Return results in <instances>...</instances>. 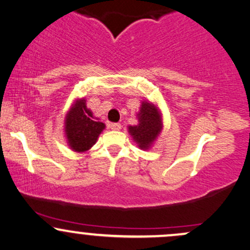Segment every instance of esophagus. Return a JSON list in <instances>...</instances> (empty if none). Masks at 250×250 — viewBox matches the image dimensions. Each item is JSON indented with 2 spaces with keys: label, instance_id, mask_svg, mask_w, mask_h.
Listing matches in <instances>:
<instances>
[{
  "label": "esophagus",
  "instance_id": "34e87169",
  "mask_svg": "<svg viewBox=\"0 0 250 250\" xmlns=\"http://www.w3.org/2000/svg\"><path fill=\"white\" fill-rule=\"evenodd\" d=\"M121 127H122L121 123H110V125H109V128H110L111 130H120Z\"/></svg>",
  "mask_w": 250,
  "mask_h": 250
}]
</instances>
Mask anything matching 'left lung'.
<instances>
[{
    "instance_id": "obj_1",
    "label": "left lung",
    "mask_w": 250,
    "mask_h": 250,
    "mask_svg": "<svg viewBox=\"0 0 250 250\" xmlns=\"http://www.w3.org/2000/svg\"><path fill=\"white\" fill-rule=\"evenodd\" d=\"M136 117L138 125H129L128 133L140 149L147 150L152 148L163 130V112L158 104L142 101Z\"/></svg>"
}]
</instances>
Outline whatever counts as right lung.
I'll list each match as a JSON object with an SVG mask.
<instances>
[{
  "mask_svg": "<svg viewBox=\"0 0 250 250\" xmlns=\"http://www.w3.org/2000/svg\"><path fill=\"white\" fill-rule=\"evenodd\" d=\"M105 125L94 116L86 106L85 98H77L71 104L64 121L65 138L73 152L83 153L97 142Z\"/></svg>",
  "mask_w": 250,
  "mask_h": 250,
  "instance_id": "add662e5",
  "label": "right lung"
}]
</instances>
